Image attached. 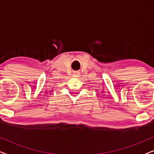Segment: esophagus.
<instances>
[{
    "label": "esophagus",
    "instance_id": "34e87169",
    "mask_svg": "<svg viewBox=\"0 0 154 154\" xmlns=\"http://www.w3.org/2000/svg\"><path fill=\"white\" fill-rule=\"evenodd\" d=\"M80 76V73L79 72H78V71H75L74 73H73V77H75V78H78Z\"/></svg>",
    "mask_w": 154,
    "mask_h": 154
}]
</instances>
